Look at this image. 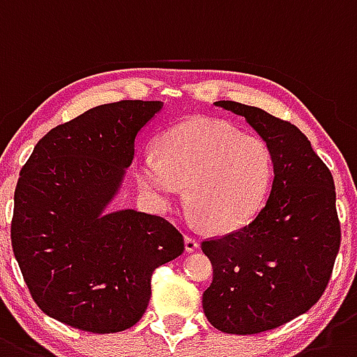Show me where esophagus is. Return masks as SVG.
Here are the masks:
<instances>
[{"label":"esophagus","mask_w":357,"mask_h":357,"mask_svg":"<svg viewBox=\"0 0 357 357\" xmlns=\"http://www.w3.org/2000/svg\"><path fill=\"white\" fill-rule=\"evenodd\" d=\"M185 249L186 252H194V250L199 249V240L192 234H185Z\"/></svg>","instance_id":"1"}]
</instances>
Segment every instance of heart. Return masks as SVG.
Listing matches in <instances>:
<instances>
[{
	"mask_svg": "<svg viewBox=\"0 0 357 357\" xmlns=\"http://www.w3.org/2000/svg\"><path fill=\"white\" fill-rule=\"evenodd\" d=\"M274 176L265 142L218 119H194L167 131L160 158L137 162L140 186L169 206L186 188L188 206L215 233L242 229L261 210Z\"/></svg>",
	"mask_w": 357,
	"mask_h": 357,
	"instance_id": "heart-1",
	"label": "heart"
}]
</instances>
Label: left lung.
<instances>
[{
  "label": "left lung",
  "instance_id": "1",
  "mask_svg": "<svg viewBox=\"0 0 357 357\" xmlns=\"http://www.w3.org/2000/svg\"><path fill=\"white\" fill-rule=\"evenodd\" d=\"M215 107L245 117L265 140L274 181L252 222L201 243L213 266L202 310L222 333L258 335L306 313L322 297L342 242L335 181L291 123L242 102Z\"/></svg>",
  "mask_w": 357,
  "mask_h": 357
}]
</instances>
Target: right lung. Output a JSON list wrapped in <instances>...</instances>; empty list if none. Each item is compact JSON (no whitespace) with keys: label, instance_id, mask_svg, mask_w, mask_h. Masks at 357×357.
Listing matches in <instances>:
<instances>
[{"label":"right lung","instance_id":"1","mask_svg":"<svg viewBox=\"0 0 357 357\" xmlns=\"http://www.w3.org/2000/svg\"><path fill=\"white\" fill-rule=\"evenodd\" d=\"M162 101L101 105L53 128L19 174L10 238L35 304L66 326L108 335L142 319L151 275L185 250L158 215L105 213Z\"/></svg>","mask_w":357,"mask_h":357}]
</instances>
